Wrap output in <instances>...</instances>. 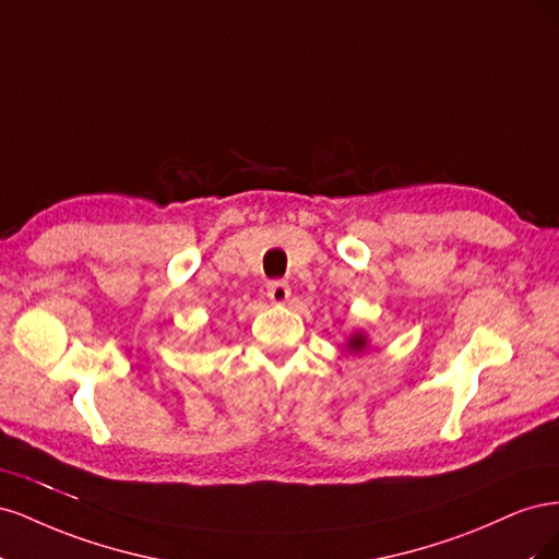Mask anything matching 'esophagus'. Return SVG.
<instances>
[{
    "label": "esophagus",
    "mask_w": 559,
    "mask_h": 559,
    "mask_svg": "<svg viewBox=\"0 0 559 559\" xmlns=\"http://www.w3.org/2000/svg\"><path fill=\"white\" fill-rule=\"evenodd\" d=\"M292 296V286L282 282V280H273L267 282V298L273 302H286Z\"/></svg>",
    "instance_id": "1"
}]
</instances>
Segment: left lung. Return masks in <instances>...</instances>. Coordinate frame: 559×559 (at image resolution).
<instances>
[{
  "mask_svg": "<svg viewBox=\"0 0 559 559\" xmlns=\"http://www.w3.org/2000/svg\"><path fill=\"white\" fill-rule=\"evenodd\" d=\"M366 347V337L364 335H352L349 337V349L352 352H361Z\"/></svg>",
  "mask_w": 559,
  "mask_h": 559,
  "instance_id": "1",
  "label": "left lung"
}]
</instances>
